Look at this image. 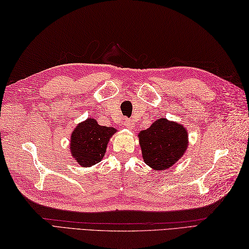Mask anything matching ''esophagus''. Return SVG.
I'll use <instances>...</instances> for the list:
<instances>
[{
  "instance_id": "34e87169",
  "label": "esophagus",
  "mask_w": 249,
  "mask_h": 249,
  "mask_svg": "<svg viewBox=\"0 0 249 249\" xmlns=\"http://www.w3.org/2000/svg\"><path fill=\"white\" fill-rule=\"evenodd\" d=\"M124 124L126 126V128H128V129H133V127H134V123L130 120H128V119H125L124 120Z\"/></svg>"
}]
</instances>
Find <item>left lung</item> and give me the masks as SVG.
<instances>
[{"label":"left lung","instance_id":"1","mask_svg":"<svg viewBox=\"0 0 249 249\" xmlns=\"http://www.w3.org/2000/svg\"><path fill=\"white\" fill-rule=\"evenodd\" d=\"M138 137L144 162L158 171L173 166L188 145V135L184 126L165 118L141 130Z\"/></svg>","mask_w":249,"mask_h":249}]
</instances>
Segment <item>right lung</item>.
I'll return each instance as SVG.
<instances>
[{
	"mask_svg": "<svg viewBox=\"0 0 249 249\" xmlns=\"http://www.w3.org/2000/svg\"><path fill=\"white\" fill-rule=\"evenodd\" d=\"M116 129L100 126L96 120L88 119L78 124L71 137V156L82 167H91L103 160L109 139Z\"/></svg>",
	"mask_w": 249,
	"mask_h": 249,
	"instance_id": "right-lung-1",
	"label": "right lung"
}]
</instances>
